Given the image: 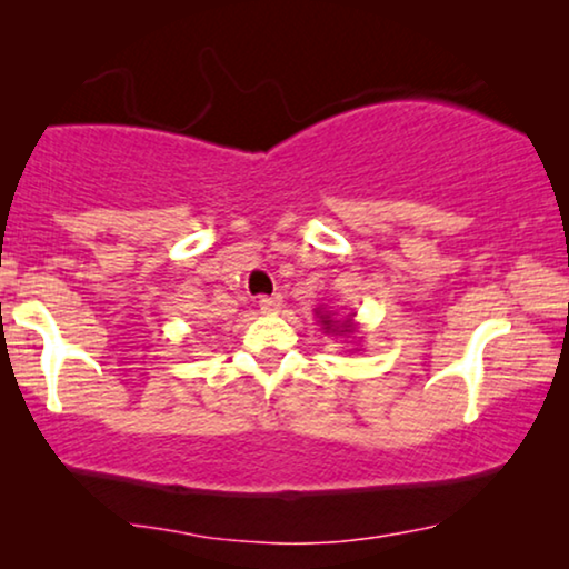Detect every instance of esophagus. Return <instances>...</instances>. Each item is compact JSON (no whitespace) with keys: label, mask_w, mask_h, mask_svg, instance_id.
Returning <instances> with one entry per match:
<instances>
[{"label":"esophagus","mask_w":569,"mask_h":569,"mask_svg":"<svg viewBox=\"0 0 569 569\" xmlns=\"http://www.w3.org/2000/svg\"><path fill=\"white\" fill-rule=\"evenodd\" d=\"M257 307H260L264 315H276V312H280V307H283V297H280V293H272V297H260Z\"/></svg>","instance_id":"obj_1"}]
</instances>
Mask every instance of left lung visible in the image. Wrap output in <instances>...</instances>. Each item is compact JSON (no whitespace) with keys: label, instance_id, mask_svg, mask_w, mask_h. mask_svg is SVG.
<instances>
[{"label":"left lung","instance_id":"left-lung-1","mask_svg":"<svg viewBox=\"0 0 569 569\" xmlns=\"http://www.w3.org/2000/svg\"><path fill=\"white\" fill-rule=\"evenodd\" d=\"M317 322H320V328L328 332V336H336V338H356V332H359V325L353 322V312L348 317H338V312L332 307H320L317 309Z\"/></svg>","mask_w":569,"mask_h":569}]
</instances>
